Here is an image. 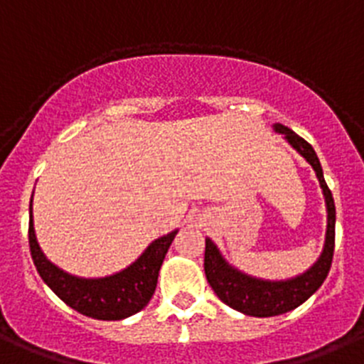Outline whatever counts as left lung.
Listing matches in <instances>:
<instances>
[{
	"label": "left lung",
	"instance_id": "1",
	"mask_svg": "<svg viewBox=\"0 0 364 364\" xmlns=\"http://www.w3.org/2000/svg\"><path fill=\"white\" fill-rule=\"evenodd\" d=\"M274 131L285 136L305 159L312 165L316 172V178L323 188L325 203H327V235H325V246L321 251L320 259L316 260L314 266L305 271L300 277H294L291 280L284 282H269L260 280V278L247 277L240 273L235 267L228 266L226 260L220 257L219 250L210 239H206L205 247V273L206 280L212 285L220 301L230 305L235 311L247 316H257V318H269V316L284 314L298 305L304 304L307 298H311L320 285L327 278L331 271L332 257H334V237H336V206L332 198L331 188L327 186L321 171L320 159L316 156L314 149L309 141H305L301 136L291 131L282 124H274Z\"/></svg>",
	"mask_w": 364,
	"mask_h": 364
}]
</instances>
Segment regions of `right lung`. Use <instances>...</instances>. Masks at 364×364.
I'll return each instance as SVG.
<instances>
[{
	"mask_svg": "<svg viewBox=\"0 0 364 364\" xmlns=\"http://www.w3.org/2000/svg\"><path fill=\"white\" fill-rule=\"evenodd\" d=\"M176 233L156 239L127 269L105 278H79L53 266L37 244L30 203L28 242L37 273L66 305L95 320H124L140 312L152 298L158 273Z\"/></svg>",
	"mask_w": 364,
	"mask_h": 364,
	"instance_id": "add662e5",
	"label": "right lung"
}]
</instances>
